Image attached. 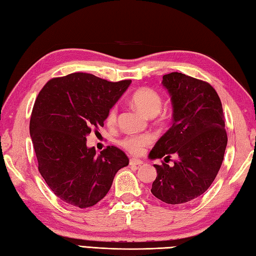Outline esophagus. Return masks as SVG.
I'll return each instance as SVG.
<instances>
[{"mask_svg":"<svg viewBox=\"0 0 256 256\" xmlns=\"http://www.w3.org/2000/svg\"><path fill=\"white\" fill-rule=\"evenodd\" d=\"M143 164V162L138 158H131L130 160V165L132 166H140Z\"/></svg>","mask_w":256,"mask_h":256,"instance_id":"esophagus-1","label":"esophagus"}]
</instances>
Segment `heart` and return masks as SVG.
Here are the masks:
<instances>
[{
	"label": "heart",
	"instance_id": "b5f03b06",
	"mask_svg": "<svg viewBox=\"0 0 256 256\" xmlns=\"http://www.w3.org/2000/svg\"><path fill=\"white\" fill-rule=\"evenodd\" d=\"M132 103L135 108L145 114L146 116H155L162 108V98L157 92L150 88H140L134 92L132 96ZM118 108H111L106 114V123L113 124L116 121ZM152 143L150 135H131L125 136L120 140V145L131 152L133 154H140L144 148Z\"/></svg>",
	"mask_w": 256,
	"mask_h": 256
}]
</instances>
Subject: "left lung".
I'll use <instances>...</instances> for the list:
<instances>
[{
  "label": "left lung",
  "instance_id": "8db88e82",
  "mask_svg": "<svg viewBox=\"0 0 256 256\" xmlns=\"http://www.w3.org/2000/svg\"><path fill=\"white\" fill-rule=\"evenodd\" d=\"M162 84L170 96L172 125L150 152L148 158L165 160L154 165L150 192L166 204H180L202 194L220 170L228 143L224 116L218 94L206 81L170 72ZM172 154L178 160L170 166L166 160Z\"/></svg>",
  "mask_w": 256,
  "mask_h": 256
}]
</instances>
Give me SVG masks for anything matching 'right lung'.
<instances>
[{
  "label": "right lung",
  "mask_w": 256,
  "mask_h": 256,
  "mask_svg": "<svg viewBox=\"0 0 256 256\" xmlns=\"http://www.w3.org/2000/svg\"><path fill=\"white\" fill-rule=\"evenodd\" d=\"M131 80L111 82L74 72L48 81L36 98L30 133L38 170L52 192L66 204L89 208L106 197L128 157L116 146L96 155L86 146L91 130L103 126Z\"/></svg>",
  "instance_id": "right-lung-1"
}]
</instances>
